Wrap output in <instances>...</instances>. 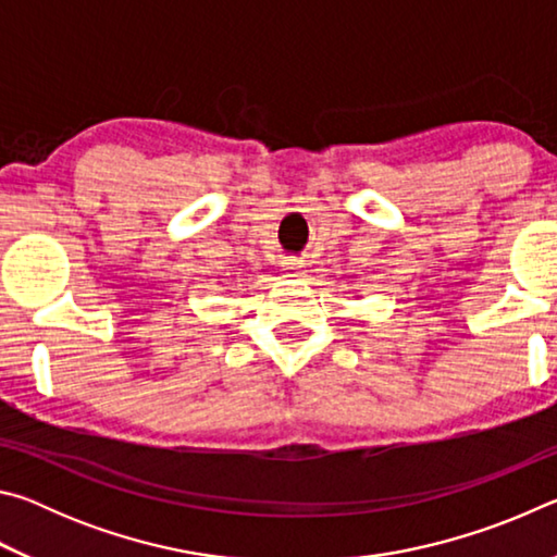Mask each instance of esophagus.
I'll return each instance as SVG.
<instances>
[{
    "label": "esophagus",
    "mask_w": 557,
    "mask_h": 557,
    "mask_svg": "<svg viewBox=\"0 0 557 557\" xmlns=\"http://www.w3.org/2000/svg\"><path fill=\"white\" fill-rule=\"evenodd\" d=\"M282 272H285L287 277H301L305 275V265H301V260L297 258H285L282 260Z\"/></svg>",
    "instance_id": "esophagus-1"
}]
</instances>
